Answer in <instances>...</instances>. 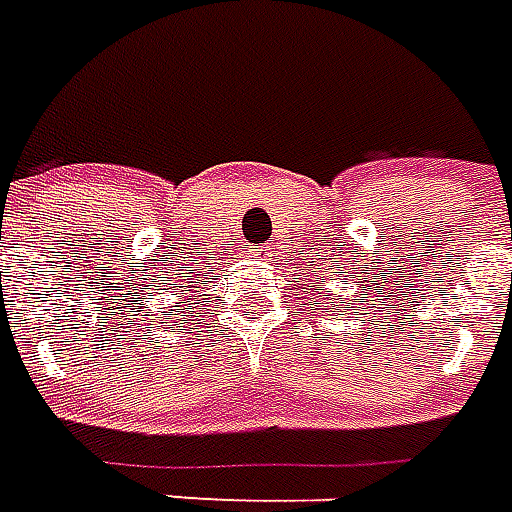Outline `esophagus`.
<instances>
[{
  "instance_id": "esophagus-1",
  "label": "esophagus",
  "mask_w": 512,
  "mask_h": 512,
  "mask_svg": "<svg viewBox=\"0 0 512 512\" xmlns=\"http://www.w3.org/2000/svg\"><path fill=\"white\" fill-rule=\"evenodd\" d=\"M249 257L265 260V257H271V252H268V247H255V249H249Z\"/></svg>"
}]
</instances>
